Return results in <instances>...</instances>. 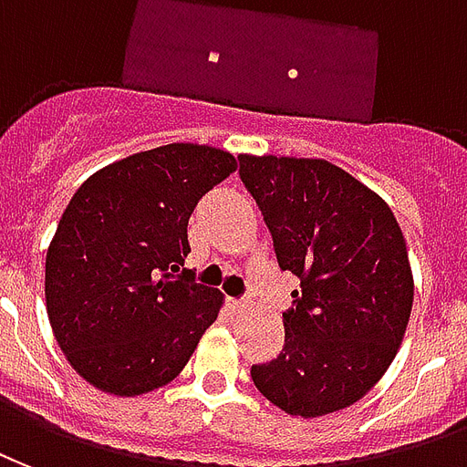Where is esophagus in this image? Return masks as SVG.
I'll return each mask as SVG.
<instances>
[{
    "label": "esophagus",
    "instance_id": "1",
    "mask_svg": "<svg viewBox=\"0 0 467 467\" xmlns=\"http://www.w3.org/2000/svg\"><path fill=\"white\" fill-rule=\"evenodd\" d=\"M251 301H248V298H229V308H231V313H246L248 308H251Z\"/></svg>",
    "mask_w": 467,
    "mask_h": 467
}]
</instances>
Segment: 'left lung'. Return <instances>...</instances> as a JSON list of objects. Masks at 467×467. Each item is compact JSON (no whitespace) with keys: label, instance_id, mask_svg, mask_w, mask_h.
Listing matches in <instances>:
<instances>
[{"label":"left lung","instance_id":"left-lung-1","mask_svg":"<svg viewBox=\"0 0 467 467\" xmlns=\"http://www.w3.org/2000/svg\"><path fill=\"white\" fill-rule=\"evenodd\" d=\"M238 176L264 213L278 266L301 281L284 313V350L251 366L254 386L301 418L353 406L393 363L413 308L396 216L323 159L241 154Z\"/></svg>","mask_w":467,"mask_h":467}]
</instances>
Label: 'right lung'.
Instances as JSON below:
<instances>
[{
	"mask_svg": "<svg viewBox=\"0 0 467 467\" xmlns=\"http://www.w3.org/2000/svg\"><path fill=\"white\" fill-rule=\"evenodd\" d=\"M236 171L229 151L166 144L109 163L71 196L47 251V313L91 386L134 398L171 383L223 296L193 281L189 219Z\"/></svg>",
	"mask_w": 467,
	"mask_h": 467,
	"instance_id": "1",
	"label": "right lung"
}]
</instances>
